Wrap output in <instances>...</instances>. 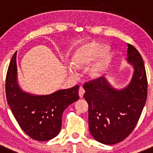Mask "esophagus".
<instances>
[{"mask_svg": "<svg viewBox=\"0 0 153 153\" xmlns=\"http://www.w3.org/2000/svg\"><path fill=\"white\" fill-rule=\"evenodd\" d=\"M79 96H80V98H82L83 96H84V93H85V90H84V88H83L82 86H80V88H79Z\"/></svg>", "mask_w": 153, "mask_h": 153, "instance_id": "obj_1", "label": "esophagus"}]
</instances>
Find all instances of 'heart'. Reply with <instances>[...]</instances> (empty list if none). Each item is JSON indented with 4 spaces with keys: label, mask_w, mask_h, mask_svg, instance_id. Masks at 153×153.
Wrapping results in <instances>:
<instances>
[{
    "label": "heart",
    "mask_w": 153,
    "mask_h": 153,
    "mask_svg": "<svg viewBox=\"0 0 153 153\" xmlns=\"http://www.w3.org/2000/svg\"><path fill=\"white\" fill-rule=\"evenodd\" d=\"M102 49V45L96 42L82 45L73 53L71 63L75 68H85L91 65L100 53L98 58L88 70V74L91 77L98 78L104 73L110 57L108 49Z\"/></svg>",
    "instance_id": "b5f03b06"
}]
</instances>
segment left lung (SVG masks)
<instances>
[{
	"mask_svg": "<svg viewBox=\"0 0 153 153\" xmlns=\"http://www.w3.org/2000/svg\"><path fill=\"white\" fill-rule=\"evenodd\" d=\"M128 62L134 71L130 84L121 90L110 86L104 77L83 85L88 104V127L96 141L114 145L128 137L135 128L146 104L148 82L142 56L128 43Z\"/></svg>",
	"mask_w": 153,
	"mask_h": 153,
	"instance_id": "1",
	"label": "left lung"
}]
</instances>
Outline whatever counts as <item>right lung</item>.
Masks as SVG:
<instances>
[{
	"label": "right lung",
	"instance_id": "right-lung-1",
	"mask_svg": "<svg viewBox=\"0 0 153 153\" xmlns=\"http://www.w3.org/2000/svg\"><path fill=\"white\" fill-rule=\"evenodd\" d=\"M79 88L77 85L47 96L22 92L17 83L16 53L9 64L5 81L7 104L15 120L25 134L39 142L51 140L58 134L63 112L79 100Z\"/></svg>",
	"mask_w": 153,
	"mask_h": 153
}]
</instances>
